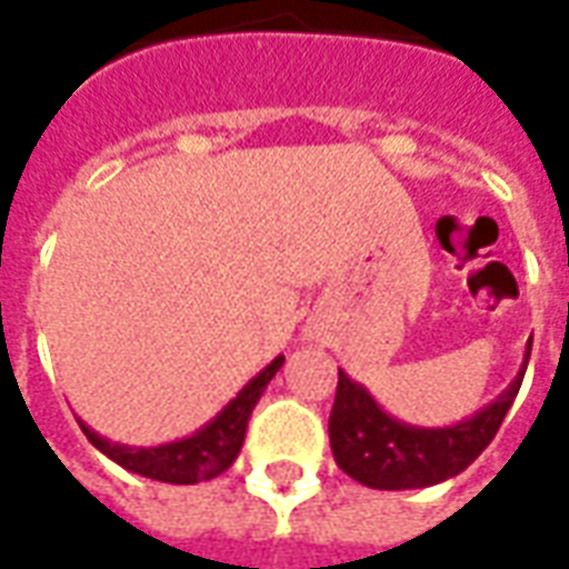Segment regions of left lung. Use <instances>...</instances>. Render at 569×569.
Listing matches in <instances>:
<instances>
[{
	"mask_svg": "<svg viewBox=\"0 0 569 569\" xmlns=\"http://www.w3.org/2000/svg\"><path fill=\"white\" fill-rule=\"evenodd\" d=\"M530 345L533 338L527 341L525 362L515 381L490 406L453 427H411L390 418L362 383L338 369V390L329 418L335 463L359 485L375 490L429 488L460 476L493 441L506 411L512 408L525 381Z\"/></svg>",
	"mask_w": 569,
	"mask_h": 569,
	"instance_id": "obj_1",
	"label": "left lung"
}]
</instances>
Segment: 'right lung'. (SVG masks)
<instances>
[{
  "instance_id": "right-lung-1",
  "label": "right lung",
  "mask_w": 569,
  "mask_h": 569,
  "mask_svg": "<svg viewBox=\"0 0 569 569\" xmlns=\"http://www.w3.org/2000/svg\"><path fill=\"white\" fill-rule=\"evenodd\" d=\"M280 366H283V357H277L271 366H264L207 427H200L198 432H191L186 439L154 445V448H133V445H118V441L103 439L84 420H79V427L97 451H103L109 460L124 466L128 472L167 481V485L210 481V478L222 476L224 469L237 460V453L243 448V436H247L249 415L264 393V387L280 371Z\"/></svg>"
}]
</instances>
